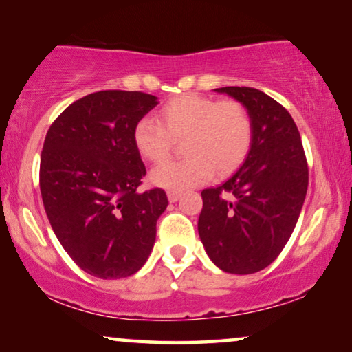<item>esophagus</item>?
I'll return each instance as SVG.
<instances>
[{
    "mask_svg": "<svg viewBox=\"0 0 352 352\" xmlns=\"http://www.w3.org/2000/svg\"><path fill=\"white\" fill-rule=\"evenodd\" d=\"M180 196H182L180 191H175V190L167 191V198H168V201H170V203H175V201H179Z\"/></svg>",
    "mask_w": 352,
    "mask_h": 352,
    "instance_id": "34e87169",
    "label": "esophagus"
}]
</instances>
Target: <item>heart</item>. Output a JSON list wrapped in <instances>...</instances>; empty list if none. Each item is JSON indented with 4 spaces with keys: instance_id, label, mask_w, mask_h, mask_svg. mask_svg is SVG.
<instances>
[{
    "instance_id": "obj_1",
    "label": "heart",
    "mask_w": 352,
    "mask_h": 352,
    "mask_svg": "<svg viewBox=\"0 0 352 352\" xmlns=\"http://www.w3.org/2000/svg\"><path fill=\"white\" fill-rule=\"evenodd\" d=\"M184 138L179 161L159 164L151 182L168 190H185L212 177L227 175L241 166L254 143V119L245 102L186 93L168 100L157 112V122L142 119L133 129L140 156L161 162L173 142Z\"/></svg>"
}]
</instances>
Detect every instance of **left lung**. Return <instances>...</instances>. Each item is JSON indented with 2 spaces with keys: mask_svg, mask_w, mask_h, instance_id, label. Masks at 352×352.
<instances>
[{
  "mask_svg": "<svg viewBox=\"0 0 352 352\" xmlns=\"http://www.w3.org/2000/svg\"><path fill=\"white\" fill-rule=\"evenodd\" d=\"M254 119L246 161L223 185L201 191L199 238L228 274H254L277 259L296 227L307 193L309 167L301 135L285 107L250 87H223Z\"/></svg>",
  "mask_w": 352,
  "mask_h": 352,
  "instance_id": "left-lung-1",
  "label": "left lung"
}]
</instances>
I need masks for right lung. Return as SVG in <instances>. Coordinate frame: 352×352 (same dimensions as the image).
Wrapping results in <instances>:
<instances>
[{
    "label": "right lung",
    "instance_id": "obj_1",
    "mask_svg": "<svg viewBox=\"0 0 352 352\" xmlns=\"http://www.w3.org/2000/svg\"><path fill=\"white\" fill-rule=\"evenodd\" d=\"M156 100L143 91L91 93L65 107L46 133L40 159L46 215L70 259L98 278L142 269L168 204L162 188L138 191L146 167L133 129Z\"/></svg>",
    "mask_w": 352,
    "mask_h": 352
}]
</instances>
